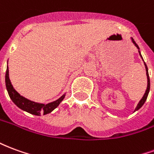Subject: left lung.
<instances>
[{"mask_svg":"<svg viewBox=\"0 0 154 154\" xmlns=\"http://www.w3.org/2000/svg\"><path fill=\"white\" fill-rule=\"evenodd\" d=\"M131 41H132L133 44H134V46H135V47L138 48V51H139V55H140V57H141V58H142V60L143 61L142 55H141V53H140V51H139V46H138V44H136L135 42H134V40L133 39V38H131ZM143 63H144V66H145L146 75H147V79H148V85H147V89H146V91H145V93H144V95H143V97H142V99L139 100V102L138 103V105H137V106H136L134 111L139 110V109H140V108H141V107L143 106V104H144V102H145L146 100H147V97H148V95H149V90H150V80H149V71H148V67H147V65H146V63H144V62H143Z\"/></svg>","mask_w":154,"mask_h":154,"instance_id":"1","label":"left lung"}]
</instances>
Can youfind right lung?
I'll list each match as a JSON object with an SVG mask.
<instances>
[{"mask_svg":"<svg viewBox=\"0 0 154 154\" xmlns=\"http://www.w3.org/2000/svg\"><path fill=\"white\" fill-rule=\"evenodd\" d=\"M8 64V63H7ZM5 87L6 90L8 91L9 97L11 99V100L14 102L15 106L19 107L20 109H21L24 111H26L29 114L35 115V116H41V114L44 113V115L46 114L51 113L54 109H56L59 104L63 101L64 97L66 96V93H64L60 98H58L57 100H54L53 102H50L48 104H42L35 102L33 100H30L25 98L23 96H20V94L18 93L15 89L12 86L10 77H9V67L7 65L6 67V72H5Z\"/></svg>","mask_w":154,"mask_h":154,"instance_id":"right-lung-1","label":"right lung"}]
</instances>
